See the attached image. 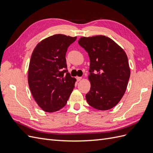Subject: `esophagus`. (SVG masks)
Instances as JSON below:
<instances>
[{
    "label": "esophagus",
    "mask_w": 153,
    "mask_h": 153,
    "mask_svg": "<svg viewBox=\"0 0 153 153\" xmlns=\"http://www.w3.org/2000/svg\"><path fill=\"white\" fill-rule=\"evenodd\" d=\"M81 79H82V77H80V76H77V77H76V80H77L78 82L80 81Z\"/></svg>",
    "instance_id": "esophagus-1"
}]
</instances>
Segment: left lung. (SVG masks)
Wrapping results in <instances>:
<instances>
[{
	"label": "left lung",
	"instance_id": "8db88e82",
	"mask_svg": "<svg viewBox=\"0 0 153 153\" xmlns=\"http://www.w3.org/2000/svg\"><path fill=\"white\" fill-rule=\"evenodd\" d=\"M79 44L90 59L91 89L85 95L90 106L107 110L116 105L126 91L130 76L128 57L123 49L108 37H82Z\"/></svg>",
	"mask_w": 153,
	"mask_h": 153
}]
</instances>
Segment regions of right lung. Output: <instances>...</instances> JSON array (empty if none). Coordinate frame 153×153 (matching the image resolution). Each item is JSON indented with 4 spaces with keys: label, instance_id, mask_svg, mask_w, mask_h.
<instances>
[{
    "label": "right lung",
    "instance_id": "add662e5",
    "mask_svg": "<svg viewBox=\"0 0 153 153\" xmlns=\"http://www.w3.org/2000/svg\"><path fill=\"white\" fill-rule=\"evenodd\" d=\"M76 37L55 34L41 41L32 53L28 83L32 96L45 112H53L66 105L76 79L67 69L66 53Z\"/></svg>",
    "mask_w": 153,
    "mask_h": 153
}]
</instances>
